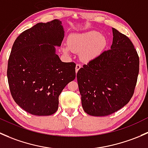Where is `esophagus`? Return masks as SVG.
Masks as SVG:
<instances>
[{"label": "esophagus", "instance_id": "esophagus-1", "mask_svg": "<svg viewBox=\"0 0 148 148\" xmlns=\"http://www.w3.org/2000/svg\"><path fill=\"white\" fill-rule=\"evenodd\" d=\"M80 68H81V65H80V64H77L75 66V72L77 73V71L80 70Z\"/></svg>", "mask_w": 148, "mask_h": 148}]
</instances>
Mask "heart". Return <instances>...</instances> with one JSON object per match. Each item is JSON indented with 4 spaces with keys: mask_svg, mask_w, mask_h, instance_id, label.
Returning a JSON list of instances; mask_svg holds the SVG:
<instances>
[{
    "mask_svg": "<svg viewBox=\"0 0 148 148\" xmlns=\"http://www.w3.org/2000/svg\"><path fill=\"white\" fill-rule=\"evenodd\" d=\"M107 45L106 36L100 34L95 30H90L80 33L70 35L68 40V46L64 47L65 53L72 51L80 53V58L83 61L88 62L98 57Z\"/></svg>",
    "mask_w": 148,
    "mask_h": 148,
    "instance_id": "b5f03b06",
    "label": "heart"
}]
</instances>
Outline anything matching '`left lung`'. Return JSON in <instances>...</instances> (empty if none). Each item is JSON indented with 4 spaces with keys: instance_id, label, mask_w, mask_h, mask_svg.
<instances>
[{
    "instance_id": "8db88e82",
    "label": "left lung",
    "mask_w": 148,
    "mask_h": 148,
    "mask_svg": "<svg viewBox=\"0 0 148 148\" xmlns=\"http://www.w3.org/2000/svg\"><path fill=\"white\" fill-rule=\"evenodd\" d=\"M110 49L83 65L77 73L82 106L92 116L119 110L133 95L139 73V57L126 36L112 28Z\"/></svg>"
}]
</instances>
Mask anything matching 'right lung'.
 <instances>
[{"mask_svg": "<svg viewBox=\"0 0 148 148\" xmlns=\"http://www.w3.org/2000/svg\"><path fill=\"white\" fill-rule=\"evenodd\" d=\"M64 35L59 20L39 23L23 32L12 47L7 70L10 93L32 115L54 114L62 90L75 78V64L62 62L56 54Z\"/></svg>", "mask_w": 148, "mask_h": 148, "instance_id": "add662e5", "label": "right lung"}]
</instances>
